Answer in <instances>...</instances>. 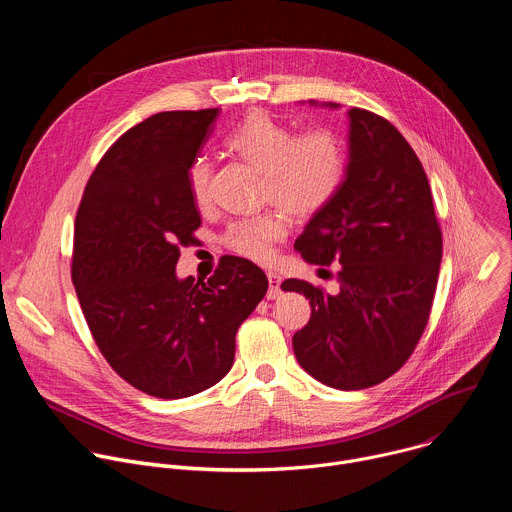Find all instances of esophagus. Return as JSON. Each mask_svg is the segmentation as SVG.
Masks as SVG:
<instances>
[{
    "label": "esophagus",
    "instance_id": "1",
    "mask_svg": "<svg viewBox=\"0 0 512 512\" xmlns=\"http://www.w3.org/2000/svg\"><path fill=\"white\" fill-rule=\"evenodd\" d=\"M269 279V291H267V300H277L281 296V275L277 271H267Z\"/></svg>",
    "mask_w": 512,
    "mask_h": 512
}]
</instances>
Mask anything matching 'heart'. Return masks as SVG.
Returning a JSON list of instances; mask_svg holds the SVG:
<instances>
[{
	"label": "heart",
	"mask_w": 512,
	"mask_h": 512,
	"mask_svg": "<svg viewBox=\"0 0 512 512\" xmlns=\"http://www.w3.org/2000/svg\"><path fill=\"white\" fill-rule=\"evenodd\" d=\"M227 148L263 172L265 198L298 218L324 210L342 186L346 156L340 139L328 129L294 135L267 113H251L227 137ZM210 164L196 160L190 168V192L198 204L210 198ZM285 233L277 212H261L229 227L225 245L241 257L265 261Z\"/></svg>",
	"instance_id": "1"
}]
</instances>
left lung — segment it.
Segmentation results:
<instances>
[{
  "mask_svg": "<svg viewBox=\"0 0 512 512\" xmlns=\"http://www.w3.org/2000/svg\"><path fill=\"white\" fill-rule=\"evenodd\" d=\"M294 247L308 263L338 269L336 294L300 279L281 283L312 306L308 326L294 334L302 369L340 391L367 389L397 373L429 318L442 231L423 166L387 119L348 111L346 176Z\"/></svg>",
  "mask_w": 512,
  "mask_h": 512,
  "instance_id": "obj_1",
  "label": "left lung"
}]
</instances>
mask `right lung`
<instances>
[{
    "label": "right lung",
    "instance_id": "1",
    "mask_svg": "<svg viewBox=\"0 0 512 512\" xmlns=\"http://www.w3.org/2000/svg\"><path fill=\"white\" fill-rule=\"evenodd\" d=\"M216 115L164 111L125 131L77 212L72 283L89 330L121 379L160 399L196 395L231 371L235 334L269 285L231 255L206 281L176 275L200 227L190 168Z\"/></svg>",
    "mask_w": 512,
    "mask_h": 512
}]
</instances>
